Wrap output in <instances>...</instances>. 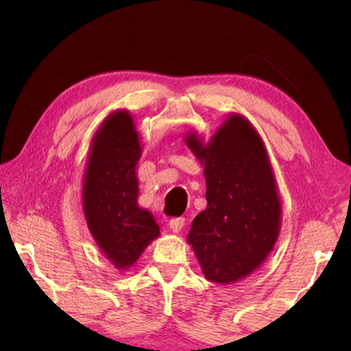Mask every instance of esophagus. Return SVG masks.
Wrapping results in <instances>:
<instances>
[{"mask_svg": "<svg viewBox=\"0 0 351 351\" xmlns=\"http://www.w3.org/2000/svg\"><path fill=\"white\" fill-rule=\"evenodd\" d=\"M184 225H185V220L184 219H171L169 221V228L173 230L175 234H180L181 230H182V228H184Z\"/></svg>", "mask_w": 351, "mask_h": 351, "instance_id": "34e87169", "label": "esophagus"}]
</instances>
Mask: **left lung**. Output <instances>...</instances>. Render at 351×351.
<instances>
[{"label":"left lung","instance_id":"8db88e82","mask_svg":"<svg viewBox=\"0 0 351 351\" xmlns=\"http://www.w3.org/2000/svg\"><path fill=\"white\" fill-rule=\"evenodd\" d=\"M185 145L204 164L206 208L187 241L205 278L229 285L258 270L280 232L282 205L270 158L259 132L230 113L206 141L190 131Z\"/></svg>","mask_w":351,"mask_h":351}]
</instances>
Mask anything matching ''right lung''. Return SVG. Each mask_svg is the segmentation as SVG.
Returning <instances> with one entry per match:
<instances>
[{"instance_id": "right-lung-1", "label": "right lung", "mask_w": 351, "mask_h": 351, "mask_svg": "<svg viewBox=\"0 0 351 351\" xmlns=\"http://www.w3.org/2000/svg\"><path fill=\"white\" fill-rule=\"evenodd\" d=\"M140 136L128 110L108 114L93 134L83 180V211L101 252L117 270H128L160 226L140 208L137 162Z\"/></svg>"}]
</instances>
